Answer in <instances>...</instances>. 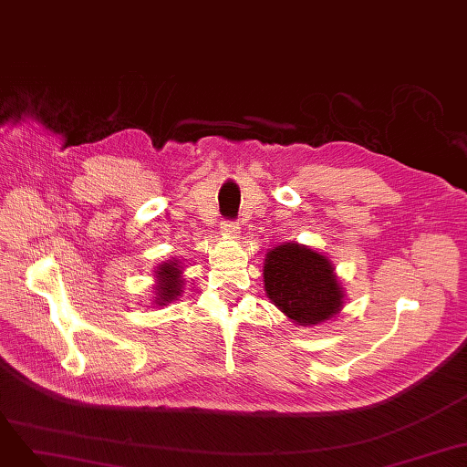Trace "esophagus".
<instances>
[{
	"label": "esophagus",
	"instance_id": "obj_1",
	"mask_svg": "<svg viewBox=\"0 0 467 467\" xmlns=\"http://www.w3.org/2000/svg\"><path fill=\"white\" fill-rule=\"evenodd\" d=\"M221 233L224 236H231V238H238V233H240V224L236 221H224L223 227H221Z\"/></svg>",
	"mask_w": 467,
	"mask_h": 467
}]
</instances>
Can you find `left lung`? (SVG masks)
<instances>
[{
    "mask_svg": "<svg viewBox=\"0 0 467 467\" xmlns=\"http://www.w3.org/2000/svg\"><path fill=\"white\" fill-rule=\"evenodd\" d=\"M264 281L269 300L302 327L331 319L344 304L333 264L296 243L279 244L265 254Z\"/></svg>",
    "mask_w": 467,
    "mask_h": 467,
    "instance_id": "8db88e82",
    "label": "left lung"
}]
</instances>
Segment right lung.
I'll return each instance as SVG.
<instances>
[{
	"mask_svg": "<svg viewBox=\"0 0 467 467\" xmlns=\"http://www.w3.org/2000/svg\"><path fill=\"white\" fill-rule=\"evenodd\" d=\"M181 262H163L158 271H155V277H158V285L153 286L155 290V304L167 306L172 300H177L182 292V279H181Z\"/></svg>",
	"mask_w": 467,
	"mask_h": 467,
	"instance_id": "1",
	"label": "right lung"
}]
</instances>
